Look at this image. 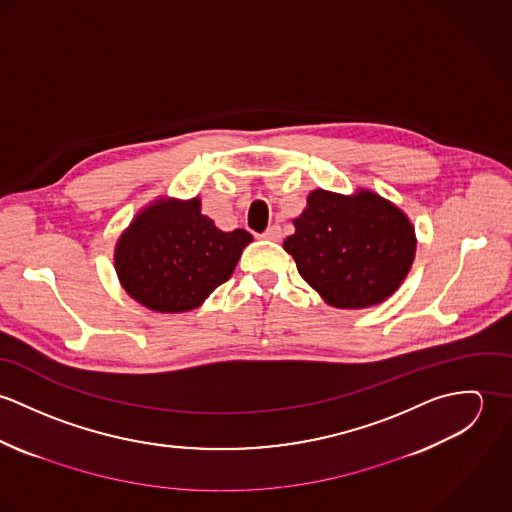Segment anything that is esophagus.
I'll return each mask as SVG.
<instances>
[{
  "label": "esophagus",
  "mask_w": 512,
  "mask_h": 512,
  "mask_svg": "<svg viewBox=\"0 0 512 512\" xmlns=\"http://www.w3.org/2000/svg\"><path fill=\"white\" fill-rule=\"evenodd\" d=\"M262 238H266V240H274V242H278L280 238H282V228L278 226V224H272V226H268V230L262 234Z\"/></svg>",
  "instance_id": "1"
}]
</instances>
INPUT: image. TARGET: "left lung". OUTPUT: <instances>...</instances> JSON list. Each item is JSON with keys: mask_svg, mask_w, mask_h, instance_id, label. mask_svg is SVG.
<instances>
[{"mask_svg": "<svg viewBox=\"0 0 512 512\" xmlns=\"http://www.w3.org/2000/svg\"><path fill=\"white\" fill-rule=\"evenodd\" d=\"M284 240L299 276L329 305L365 309L388 299L408 276L416 232L380 195L359 189L339 195L315 189Z\"/></svg>", "mask_w": 512, "mask_h": 512, "instance_id": "8db88e82", "label": "left lung"}]
</instances>
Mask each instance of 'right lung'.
Segmentation results:
<instances>
[{"mask_svg": "<svg viewBox=\"0 0 512 512\" xmlns=\"http://www.w3.org/2000/svg\"><path fill=\"white\" fill-rule=\"evenodd\" d=\"M252 234L222 232L201 213V199H157L124 230L114 264L128 295L151 311L199 307L224 284Z\"/></svg>", "mask_w": 512, "mask_h": 512, "instance_id": "1", "label": "right lung"}]
</instances>
